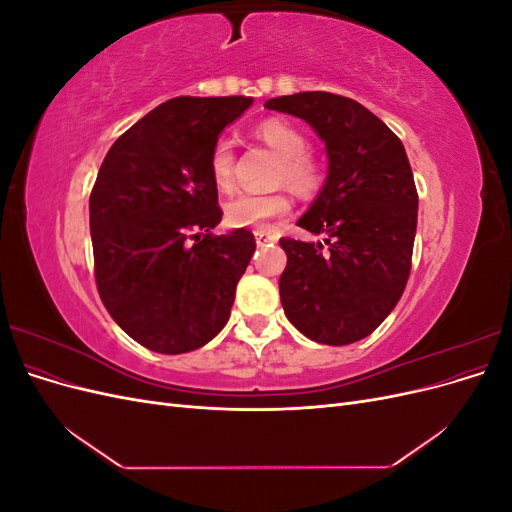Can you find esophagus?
<instances>
[{"label": "esophagus", "mask_w": 512, "mask_h": 512, "mask_svg": "<svg viewBox=\"0 0 512 512\" xmlns=\"http://www.w3.org/2000/svg\"><path fill=\"white\" fill-rule=\"evenodd\" d=\"M254 237H256V243H258V245H265V243H271V241L277 239V237L273 235V232H267V230H256Z\"/></svg>", "instance_id": "obj_1"}]
</instances>
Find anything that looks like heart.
<instances>
[{"label":"heart","instance_id":"heart-1","mask_svg":"<svg viewBox=\"0 0 512 512\" xmlns=\"http://www.w3.org/2000/svg\"><path fill=\"white\" fill-rule=\"evenodd\" d=\"M254 136L282 156L280 166H277V181L286 183L290 190L301 196H312L320 190L322 164L312 151H307V138L294 123L271 117L258 123ZM209 173L220 192H230L235 185V151L226 138L211 149ZM288 211L290 200L282 192L237 194L226 203L224 218L232 228H262L271 220L284 218Z\"/></svg>","mask_w":512,"mask_h":512}]
</instances>
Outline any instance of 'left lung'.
Segmentation results:
<instances>
[{"mask_svg":"<svg viewBox=\"0 0 512 512\" xmlns=\"http://www.w3.org/2000/svg\"><path fill=\"white\" fill-rule=\"evenodd\" d=\"M265 106L305 119L329 153L327 183L297 222L324 245L280 239L284 314L318 344H354L393 312L410 277L418 194L406 149L363 104L329 91Z\"/></svg>","mask_w":512,"mask_h":512,"instance_id":"left-lung-1","label":"left lung"}]
</instances>
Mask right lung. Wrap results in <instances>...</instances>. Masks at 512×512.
<instances>
[{"label":"right lung","instance_id":"right-lung-1","mask_svg":"<svg viewBox=\"0 0 512 512\" xmlns=\"http://www.w3.org/2000/svg\"><path fill=\"white\" fill-rule=\"evenodd\" d=\"M254 100L179 96L123 132L89 196L94 271L108 314L134 342L192 352L230 318L256 250L250 230L213 235L222 220L209 156Z\"/></svg>","mask_w":512,"mask_h":512}]
</instances>
